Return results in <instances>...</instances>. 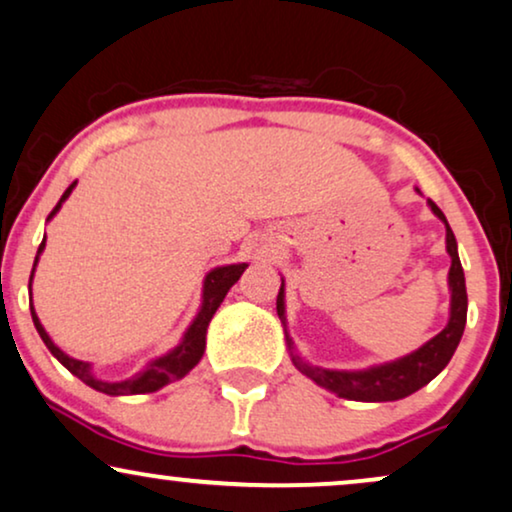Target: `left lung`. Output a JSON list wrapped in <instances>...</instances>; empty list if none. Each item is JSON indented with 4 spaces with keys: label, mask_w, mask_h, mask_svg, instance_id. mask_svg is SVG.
<instances>
[{
    "label": "left lung",
    "mask_w": 512,
    "mask_h": 512,
    "mask_svg": "<svg viewBox=\"0 0 512 512\" xmlns=\"http://www.w3.org/2000/svg\"><path fill=\"white\" fill-rule=\"evenodd\" d=\"M428 205L446 226V252H449L451 257L449 321H446L442 333H437L435 338L425 342L423 347H418L416 352L406 354V357L387 361V364L361 368V371H338V368H321V366H312L309 361H304L300 354L295 352V342L288 335L286 290H283L286 283H283L281 278V290H278V297H276V312H278V319L283 323V333H286L290 359H293L297 371L307 375L309 380H314V383L323 387V390L352 401H397V399L409 397V394L418 392L420 387L428 385L432 378H437V375L444 371L446 364H449L451 357H454L458 342L463 338L465 319H468L465 274H463L461 260H458L456 236L454 231H451L449 222H446L444 212L439 210L430 198H428Z\"/></svg>",
    "instance_id": "1"
}]
</instances>
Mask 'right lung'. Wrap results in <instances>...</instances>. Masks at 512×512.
<instances>
[{
    "mask_svg": "<svg viewBox=\"0 0 512 512\" xmlns=\"http://www.w3.org/2000/svg\"><path fill=\"white\" fill-rule=\"evenodd\" d=\"M75 184H77V181H73V184L68 186L66 193H63L61 200L56 203V208L51 210L47 222H49V219H54L56 212L61 210V205L66 203L70 193H73ZM44 245H47V236L42 238L40 250H37V257H35V264H32V274H30V314H32V323H35L37 333H40L44 345L49 347V352L54 354V357L61 361V364L66 366L70 373L77 375V378H80L84 385L92 387V390L103 392V394H111V397L158 392L160 387H165V385L174 383V380L184 378V375L189 373L200 359H203L205 335H208V326H210L212 316H215V312H217V307L224 302V297H226V293H229V288L234 286L238 278H241L243 271L248 269V264L238 262V264H224V267H215L212 271H208V276H205V281H203V300H200V309H198L196 319L191 321V326L186 328L184 335H181L179 345L170 349L167 354H163V357H155V359L148 361V364L141 368L137 375H132V378L115 380V383H113V380H103V378H99V375H94L92 364L70 357V354L63 352L61 347H56L54 340L49 338V333L44 331L40 319H37L35 307H32V276H35L37 262H40Z\"/></svg>",
    "mask_w": 512,
    "mask_h": 512,
    "instance_id": "1",
    "label": "right lung"
}]
</instances>
